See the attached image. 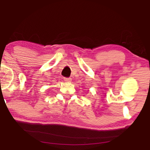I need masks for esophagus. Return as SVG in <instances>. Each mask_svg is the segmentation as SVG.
Listing matches in <instances>:
<instances>
[{
    "label": "esophagus",
    "mask_w": 150,
    "mask_h": 150,
    "mask_svg": "<svg viewBox=\"0 0 150 150\" xmlns=\"http://www.w3.org/2000/svg\"><path fill=\"white\" fill-rule=\"evenodd\" d=\"M64 81L65 82H70L72 81V79L70 77H69V78H65Z\"/></svg>",
    "instance_id": "esophagus-1"
}]
</instances>
